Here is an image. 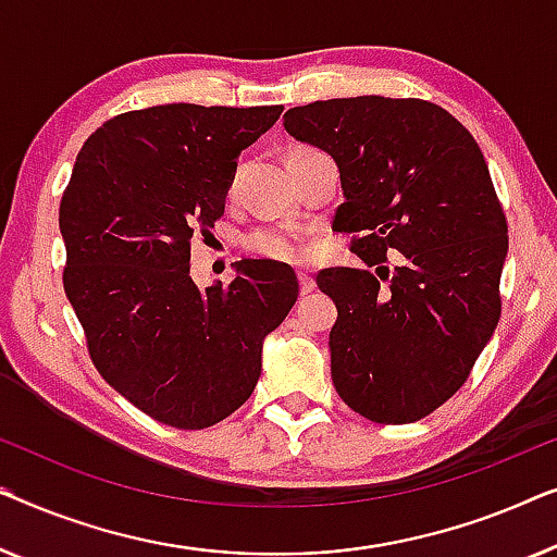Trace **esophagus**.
<instances>
[{
    "label": "esophagus",
    "mask_w": 557,
    "mask_h": 557,
    "mask_svg": "<svg viewBox=\"0 0 557 557\" xmlns=\"http://www.w3.org/2000/svg\"><path fill=\"white\" fill-rule=\"evenodd\" d=\"M297 280H300V293L302 295H310L312 289H315V280H312L310 272H297Z\"/></svg>",
    "instance_id": "34e87169"
}]
</instances>
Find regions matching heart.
Segmentation results:
<instances>
[{"label":"heart","mask_w":557,"mask_h":557,"mask_svg":"<svg viewBox=\"0 0 557 557\" xmlns=\"http://www.w3.org/2000/svg\"><path fill=\"white\" fill-rule=\"evenodd\" d=\"M234 176L230 182V191L234 189ZM245 247L249 252L268 257V260H277V262H297L305 255L300 232L285 224L260 226V230L249 232L245 237Z\"/></svg>","instance_id":"obj_1"}]
</instances>
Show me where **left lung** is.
<instances>
[{"label": "left lung", "instance_id": "left-lung-1", "mask_svg": "<svg viewBox=\"0 0 557 557\" xmlns=\"http://www.w3.org/2000/svg\"><path fill=\"white\" fill-rule=\"evenodd\" d=\"M285 131L338 163L333 230L358 234L363 268L318 275L338 308L335 391L375 424L424 419L467 381L503 308L507 222L487 161L465 125L419 98L315 100L289 108Z\"/></svg>", "mask_w": 557, "mask_h": 557}]
</instances>
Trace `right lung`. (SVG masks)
Segmentation results:
<instances>
[{"mask_svg":"<svg viewBox=\"0 0 557 557\" xmlns=\"http://www.w3.org/2000/svg\"><path fill=\"white\" fill-rule=\"evenodd\" d=\"M282 106L169 103L106 121L60 201L65 295L100 375L161 424L207 429L252 396L262 343L297 300L295 270L242 260L191 280V237L224 214L237 159Z\"/></svg>","mask_w":557,"mask_h":557,"instance_id":"1","label":"right lung"}]
</instances>
